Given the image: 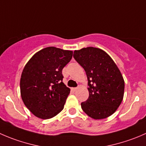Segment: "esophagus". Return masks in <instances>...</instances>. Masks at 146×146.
<instances>
[{"label":"esophagus","mask_w":146,"mask_h":146,"mask_svg":"<svg viewBox=\"0 0 146 146\" xmlns=\"http://www.w3.org/2000/svg\"><path fill=\"white\" fill-rule=\"evenodd\" d=\"M72 90H73V91H76V90H77L78 89V88H72Z\"/></svg>","instance_id":"esophagus-1"}]
</instances>
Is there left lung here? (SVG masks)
<instances>
[{"label":"left lung","mask_w":146,"mask_h":146,"mask_svg":"<svg viewBox=\"0 0 146 146\" xmlns=\"http://www.w3.org/2000/svg\"><path fill=\"white\" fill-rule=\"evenodd\" d=\"M88 78L89 97L81 103L83 111L93 119L112 115L123 100L125 83L115 63L100 48L88 47L73 53Z\"/></svg>","instance_id":"8db88e82"}]
</instances>
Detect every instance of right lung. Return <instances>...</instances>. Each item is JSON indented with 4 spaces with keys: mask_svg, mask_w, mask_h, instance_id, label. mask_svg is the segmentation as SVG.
Listing matches in <instances>:
<instances>
[{
    "mask_svg": "<svg viewBox=\"0 0 146 146\" xmlns=\"http://www.w3.org/2000/svg\"><path fill=\"white\" fill-rule=\"evenodd\" d=\"M73 51L48 47L35 53L27 63L20 82L24 104L42 119L56 116L64 108L70 88L63 83L62 70Z\"/></svg>",
    "mask_w": 146,
    "mask_h": 146,
    "instance_id": "add662e5",
    "label": "right lung"
}]
</instances>
